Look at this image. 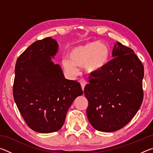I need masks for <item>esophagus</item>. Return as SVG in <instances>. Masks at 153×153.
<instances>
[{"instance_id":"1","label":"esophagus","mask_w":153,"mask_h":153,"mask_svg":"<svg viewBox=\"0 0 153 153\" xmlns=\"http://www.w3.org/2000/svg\"><path fill=\"white\" fill-rule=\"evenodd\" d=\"M79 83H80V84H81V87H82V90L83 91H84V88H85V86H86V82L85 81L84 79H80L79 80Z\"/></svg>"}]
</instances>
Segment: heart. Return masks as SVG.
Instances as JSON below:
<instances>
[{"label": "heart", "instance_id": "1", "mask_svg": "<svg viewBox=\"0 0 153 153\" xmlns=\"http://www.w3.org/2000/svg\"><path fill=\"white\" fill-rule=\"evenodd\" d=\"M110 48L107 45L100 41H93L71 49L69 58L62 60V65L67 73L74 75L76 66L84 67L85 70L90 74L101 71L109 61Z\"/></svg>", "mask_w": 153, "mask_h": 153}]
</instances>
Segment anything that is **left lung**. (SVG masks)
<instances>
[{"label":"left lung","mask_w":153,"mask_h":153,"mask_svg":"<svg viewBox=\"0 0 153 153\" xmlns=\"http://www.w3.org/2000/svg\"><path fill=\"white\" fill-rule=\"evenodd\" d=\"M113 59L101 71L93 73L86 85V113L94 129L113 132L126 126L143 100L144 66L130 48L117 42Z\"/></svg>","instance_id":"1"}]
</instances>
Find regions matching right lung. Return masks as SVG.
I'll return each mask as SVG.
<instances>
[{"label":"right lung","mask_w":153,"mask_h":153,"mask_svg":"<svg viewBox=\"0 0 153 153\" xmlns=\"http://www.w3.org/2000/svg\"><path fill=\"white\" fill-rule=\"evenodd\" d=\"M58 48L51 37L38 40L15 65V102L27 125L39 133L60 129L74 100L83 94L79 83L65 78L60 65L51 61Z\"/></svg>","instance_id":"add662e5"}]
</instances>
